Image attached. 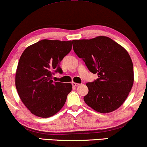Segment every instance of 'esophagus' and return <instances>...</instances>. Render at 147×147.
Here are the masks:
<instances>
[{
    "instance_id": "obj_1",
    "label": "esophagus",
    "mask_w": 147,
    "mask_h": 147,
    "mask_svg": "<svg viewBox=\"0 0 147 147\" xmlns=\"http://www.w3.org/2000/svg\"><path fill=\"white\" fill-rule=\"evenodd\" d=\"M71 84H72V86H78L80 85V84L76 83V82H72Z\"/></svg>"
}]
</instances>
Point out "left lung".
Masks as SVG:
<instances>
[{"mask_svg": "<svg viewBox=\"0 0 147 147\" xmlns=\"http://www.w3.org/2000/svg\"><path fill=\"white\" fill-rule=\"evenodd\" d=\"M74 51L98 78L88 82L84 97L88 106L100 113L118 109L127 98L134 83L133 64L124 48L112 39L98 36L73 40Z\"/></svg>", "mask_w": 147, "mask_h": 147, "instance_id": "obj_1", "label": "left lung"}]
</instances>
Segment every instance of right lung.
Returning a JSON list of instances; mask_svg holds the SVG:
<instances>
[{"label":"right lung","mask_w":147,"mask_h":147,"mask_svg":"<svg viewBox=\"0 0 147 147\" xmlns=\"http://www.w3.org/2000/svg\"><path fill=\"white\" fill-rule=\"evenodd\" d=\"M71 41L43 39L22 53L15 75L21 101L34 115L49 118L57 114L71 91L70 83L52 80L53 72L62 73L59 63L71 50Z\"/></svg>","instance_id":"1"}]
</instances>
